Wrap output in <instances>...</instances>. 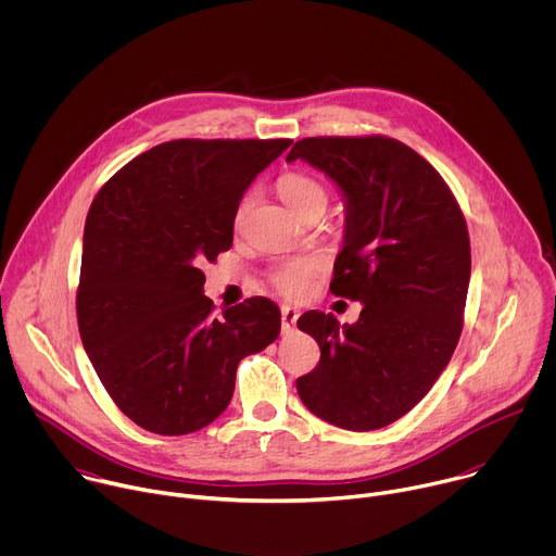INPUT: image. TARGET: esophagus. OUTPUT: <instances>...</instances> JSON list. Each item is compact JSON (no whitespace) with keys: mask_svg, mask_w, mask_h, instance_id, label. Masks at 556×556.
I'll return each instance as SVG.
<instances>
[{"mask_svg":"<svg viewBox=\"0 0 556 556\" xmlns=\"http://www.w3.org/2000/svg\"><path fill=\"white\" fill-rule=\"evenodd\" d=\"M296 319H299V309L296 307H290V305L281 307V330L283 332H290L296 326Z\"/></svg>","mask_w":556,"mask_h":556,"instance_id":"esophagus-1","label":"esophagus"}]
</instances>
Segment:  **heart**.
<instances>
[{
  "mask_svg": "<svg viewBox=\"0 0 556 556\" xmlns=\"http://www.w3.org/2000/svg\"><path fill=\"white\" fill-rule=\"evenodd\" d=\"M277 191L281 195V200L296 213V215H303L305 211L309 208H324L326 211V204H328V191L326 187L307 176V174H301V172H286L279 176L277 180ZM253 202V195L247 193L242 198V202L237 204V211H235V222H240L244 217V213L249 211ZM321 270V262L319 260H309V257H303V260H288V262H281L277 264L270 275H268V281L270 286L288 296V299H299L307 292L314 275Z\"/></svg>",
  "mask_w": 556,
  "mask_h": 556,
  "instance_id": "1",
  "label": "heart"
}]
</instances>
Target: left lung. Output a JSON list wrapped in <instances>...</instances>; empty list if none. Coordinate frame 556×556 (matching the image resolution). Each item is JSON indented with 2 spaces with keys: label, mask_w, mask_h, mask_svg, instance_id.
Listing matches in <instances>:
<instances>
[{
  "label": "left lung",
  "mask_w": 556,
  "mask_h": 556,
  "mask_svg": "<svg viewBox=\"0 0 556 556\" xmlns=\"http://www.w3.org/2000/svg\"><path fill=\"white\" fill-rule=\"evenodd\" d=\"M301 157L345 198L343 251L332 294L361 301L358 321L309 309L299 330L321 348L296 378L303 405L348 431L382 429L412 412L448 365L464 326L468 228L442 176L387 136L296 140Z\"/></svg>",
  "instance_id": "obj_1"
}]
</instances>
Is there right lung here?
I'll return each instance as SVG.
<instances>
[{
	"mask_svg": "<svg viewBox=\"0 0 556 556\" xmlns=\"http://www.w3.org/2000/svg\"><path fill=\"white\" fill-rule=\"evenodd\" d=\"M290 142H163L97 193L78 332L112 401L138 427L185 435L211 425L232 399L240 361L279 337L281 312L266 296L213 316L202 264L230 249L237 204Z\"/></svg>",
	"mask_w": 556,
	"mask_h": 556,
	"instance_id": "right-lung-1",
	"label": "right lung"
}]
</instances>
